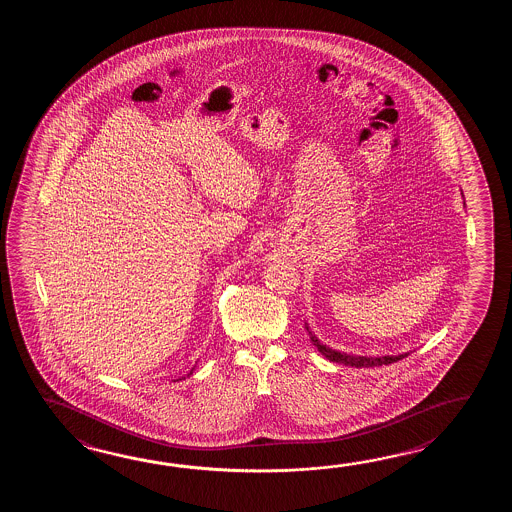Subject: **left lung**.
Wrapping results in <instances>:
<instances>
[{"instance_id":"1","label":"left lung","mask_w":512,"mask_h":512,"mask_svg":"<svg viewBox=\"0 0 512 512\" xmlns=\"http://www.w3.org/2000/svg\"><path fill=\"white\" fill-rule=\"evenodd\" d=\"M307 331H309V327H307ZM309 335H311L313 344H315L318 351H320L326 359L331 360V362H338V364H344V366L373 368V366H386V364H392V362H397V360L408 357V353L395 355V357H390V355H386V357H357V355H348V353H340V351H335V349L327 348V346H324L318 338L313 337V333H311V331H309Z\"/></svg>"}]
</instances>
